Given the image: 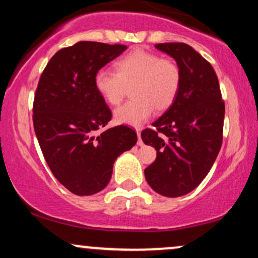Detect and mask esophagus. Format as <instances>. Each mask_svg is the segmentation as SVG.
<instances>
[{"mask_svg": "<svg viewBox=\"0 0 258 258\" xmlns=\"http://www.w3.org/2000/svg\"><path fill=\"white\" fill-rule=\"evenodd\" d=\"M137 136H138L137 144L139 147H142V146H143V141H142V138H141V130H137Z\"/></svg>", "mask_w": 258, "mask_h": 258, "instance_id": "1", "label": "esophagus"}]
</instances>
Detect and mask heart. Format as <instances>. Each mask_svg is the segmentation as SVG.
Listing matches in <instances>:
<instances>
[{
    "label": "heart",
    "mask_w": 258,
    "mask_h": 258,
    "mask_svg": "<svg viewBox=\"0 0 258 258\" xmlns=\"http://www.w3.org/2000/svg\"><path fill=\"white\" fill-rule=\"evenodd\" d=\"M115 72L99 69L94 75V87L108 104L117 105L131 86L132 99L114 111L115 121L138 127L158 111L166 110L176 99L182 74L172 59L161 58L146 49H135L117 59Z\"/></svg>",
    "instance_id": "1"
}]
</instances>
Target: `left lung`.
Wrapping results in <instances>:
<instances>
[{
	"mask_svg": "<svg viewBox=\"0 0 258 258\" xmlns=\"http://www.w3.org/2000/svg\"><path fill=\"white\" fill-rule=\"evenodd\" d=\"M178 64L182 80L172 105L141 133L156 159L144 170L148 184L168 198L190 193L211 170L223 139L224 102L212 65L193 47L158 43Z\"/></svg>",
	"mask_w": 258,
	"mask_h": 258,
	"instance_id": "8db88e82",
	"label": "left lung"
}]
</instances>
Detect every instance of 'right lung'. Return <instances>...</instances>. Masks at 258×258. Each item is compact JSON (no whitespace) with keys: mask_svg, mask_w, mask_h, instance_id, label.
Instances as JSON below:
<instances>
[{"mask_svg":"<svg viewBox=\"0 0 258 258\" xmlns=\"http://www.w3.org/2000/svg\"><path fill=\"white\" fill-rule=\"evenodd\" d=\"M127 48L80 41L61 48L41 74L34 99V128L47 165L68 190L92 195L111 178L117 156L137 143L125 125L100 132L111 111L94 87V75Z\"/></svg>","mask_w":258,"mask_h":258,"instance_id":"1","label":"right lung"}]
</instances>
